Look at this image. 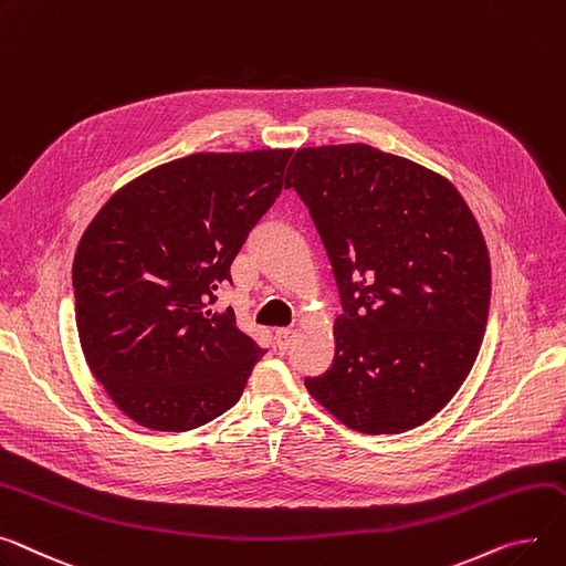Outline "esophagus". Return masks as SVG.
<instances>
[{"label":"esophagus","instance_id":"34e87169","mask_svg":"<svg viewBox=\"0 0 566 566\" xmlns=\"http://www.w3.org/2000/svg\"><path fill=\"white\" fill-rule=\"evenodd\" d=\"M293 336H295V329H291V327H280V329H275L277 348H280V350H286V348L293 344Z\"/></svg>","mask_w":566,"mask_h":566}]
</instances>
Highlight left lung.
<instances>
[{
	"label": "left lung",
	"instance_id": "1",
	"mask_svg": "<svg viewBox=\"0 0 566 566\" xmlns=\"http://www.w3.org/2000/svg\"><path fill=\"white\" fill-rule=\"evenodd\" d=\"M286 181L344 305L332 366L307 391L364 434L423 426L467 380L486 325L492 266L473 211L443 175L366 143L300 147Z\"/></svg>",
	"mask_w": 566,
	"mask_h": 566
}]
</instances>
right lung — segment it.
<instances>
[{
    "instance_id": "right-lung-1",
    "label": "right lung",
    "mask_w": 566,
    "mask_h": 566,
    "mask_svg": "<svg viewBox=\"0 0 566 566\" xmlns=\"http://www.w3.org/2000/svg\"><path fill=\"white\" fill-rule=\"evenodd\" d=\"M293 149L196 153L113 193L72 263L74 318L95 380L125 417L186 432L234 407L263 350L213 312V291L286 188Z\"/></svg>"
}]
</instances>
